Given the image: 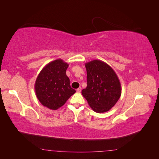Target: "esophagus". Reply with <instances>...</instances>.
Wrapping results in <instances>:
<instances>
[{"mask_svg":"<svg viewBox=\"0 0 159 159\" xmlns=\"http://www.w3.org/2000/svg\"><path fill=\"white\" fill-rule=\"evenodd\" d=\"M81 91V88H78V89H76V91H77V92H78V93H80Z\"/></svg>","mask_w":159,"mask_h":159,"instance_id":"obj_1","label":"esophagus"}]
</instances>
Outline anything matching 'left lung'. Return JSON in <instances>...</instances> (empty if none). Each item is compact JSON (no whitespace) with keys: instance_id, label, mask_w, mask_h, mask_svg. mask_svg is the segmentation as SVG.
<instances>
[{"instance_id":"left-lung-1","label":"left lung","mask_w":159,"mask_h":159,"mask_svg":"<svg viewBox=\"0 0 159 159\" xmlns=\"http://www.w3.org/2000/svg\"><path fill=\"white\" fill-rule=\"evenodd\" d=\"M85 66L87 87L81 93L95 112H107L121 97V86L118 77L111 67L102 60L90 61Z\"/></svg>"}]
</instances>
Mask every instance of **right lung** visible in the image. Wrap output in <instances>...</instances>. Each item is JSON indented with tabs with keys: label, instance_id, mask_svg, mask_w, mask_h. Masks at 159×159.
Listing matches in <instances>:
<instances>
[{
	"label": "right lung",
	"instance_id": "right-lung-1",
	"mask_svg": "<svg viewBox=\"0 0 159 159\" xmlns=\"http://www.w3.org/2000/svg\"><path fill=\"white\" fill-rule=\"evenodd\" d=\"M69 64L61 59H57L46 64L38 74L34 89L36 97L42 105L56 110L64 105L75 93L70 85L66 75Z\"/></svg>",
	"mask_w": 159,
	"mask_h": 159
}]
</instances>
